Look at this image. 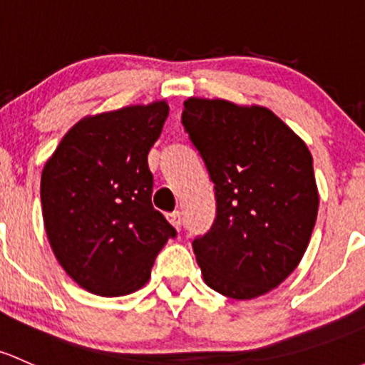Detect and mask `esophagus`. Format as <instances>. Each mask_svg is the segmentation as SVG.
I'll use <instances>...</instances> for the list:
<instances>
[{"mask_svg": "<svg viewBox=\"0 0 365 365\" xmlns=\"http://www.w3.org/2000/svg\"><path fill=\"white\" fill-rule=\"evenodd\" d=\"M166 218L171 222V225H175L176 229L182 227V213H180V212L166 213Z\"/></svg>", "mask_w": 365, "mask_h": 365, "instance_id": "esophagus-1", "label": "esophagus"}]
</instances>
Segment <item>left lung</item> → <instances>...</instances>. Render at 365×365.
Segmentation results:
<instances>
[{"instance_id":"8db88e82","label":"left lung","mask_w":365,"mask_h":365,"mask_svg":"<svg viewBox=\"0 0 365 365\" xmlns=\"http://www.w3.org/2000/svg\"><path fill=\"white\" fill-rule=\"evenodd\" d=\"M182 124L215 183L217 217L192 248L210 289L253 299L301 262L318 213L313 157L264 106L189 98Z\"/></svg>"}]
</instances>
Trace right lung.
I'll return each mask as SVG.
<instances>
[{
    "instance_id": "add662e5",
    "label": "right lung",
    "mask_w": 365,
    "mask_h": 365,
    "mask_svg": "<svg viewBox=\"0 0 365 365\" xmlns=\"http://www.w3.org/2000/svg\"><path fill=\"white\" fill-rule=\"evenodd\" d=\"M166 101L82 118L41 173V210L53 255L82 289L118 297L150 278L175 227L152 206L148 152Z\"/></svg>"
}]
</instances>
